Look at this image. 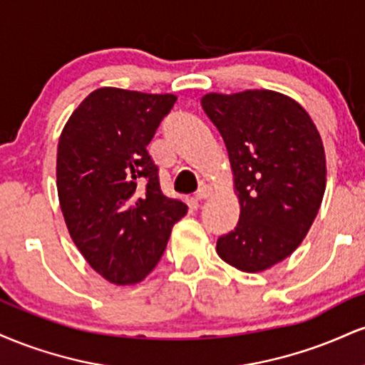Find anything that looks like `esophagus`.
Segmentation results:
<instances>
[{"mask_svg":"<svg viewBox=\"0 0 365 365\" xmlns=\"http://www.w3.org/2000/svg\"><path fill=\"white\" fill-rule=\"evenodd\" d=\"M212 195V188L209 185H202L195 192V200H206Z\"/></svg>","mask_w":365,"mask_h":365,"instance_id":"esophagus-1","label":"esophagus"}]
</instances>
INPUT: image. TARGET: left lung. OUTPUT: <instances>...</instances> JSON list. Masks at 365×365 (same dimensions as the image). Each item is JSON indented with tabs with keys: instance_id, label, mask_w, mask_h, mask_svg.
<instances>
[{
	"instance_id": "8db88e82",
	"label": "left lung",
	"mask_w": 365,
	"mask_h": 365,
	"mask_svg": "<svg viewBox=\"0 0 365 365\" xmlns=\"http://www.w3.org/2000/svg\"><path fill=\"white\" fill-rule=\"evenodd\" d=\"M223 137L240 220L216 252L244 273H261L297 249L319 211L326 154L309 113L267 89L200 98Z\"/></svg>"
}]
</instances>
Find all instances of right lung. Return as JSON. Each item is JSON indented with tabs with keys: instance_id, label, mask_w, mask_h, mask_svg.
<instances>
[{
	"instance_id": "right-lung-1",
	"label": "right lung",
	"mask_w": 365,
	"mask_h": 365,
	"mask_svg": "<svg viewBox=\"0 0 365 365\" xmlns=\"http://www.w3.org/2000/svg\"><path fill=\"white\" fill-rule=\"evenodd\" d=\"M175 101V94L101 87L61 130L56 188L63 217L87 264L113 284L140 283L187 215V204L161 192L145 149Z\"/></svg>"
}]
</instances>
